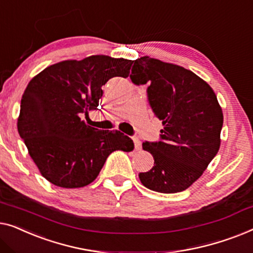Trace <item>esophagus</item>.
Here are the masks:
<instances>
[{
    "label": "esophagus",
    "mask_w": 253,
    "mask_h": 253,
    "mask_svg": "<svg viewBox=\"0 0 253 253\" xmlns=\"http://www.w3.org/2000/svg\"><path fill=\"white\" fill-rule=\"evenodd\" d=\"M133 142H134L135 150H140V149H141V141H140V138H138L137 136H133Z\"/></svg>",
    "instance_id": "34e87169"
}]
</instances>
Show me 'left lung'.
<instances>
[{
    "label": "left lung",
    "mask_w": 253,
    "mask_h": 253,
    "mask_svg": "<svg viewBox=\"0 0 253 253\" xmlns=\"http://www.w3.org/2000/svg\"><path fill=\"white\" fill-rule=\"evenodd\" d=\"M129 78L149 84V105L164 125L158 141L142 144L155 163L138 177L158 193L186 190L219 151L223 115L214 91L191 71L148 56L134 60Z\"/></svg>",
    "instance_id": "8db88e82"
}]
</instances>
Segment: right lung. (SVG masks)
Instances as JSON below:
<instances>
[{
	"instance_id": "add662e5",
	"label": "right lung",
	"mask_w": 253,
	"mask_h": 253,
	"mask_svg": "<svg viewBox=\"0 0 253 253\" xmlns=\"http://www.w3.org/2000/svg\"><path fill=\"white\" fill-rule=\"evenodd\" d=\"M134 62L109 56L54 64L30 81L21 98L18 133L49 182L62 188L91 183L116 150L131 151L130 137L99 130L83 120L96 110L102 86L129 76Z\"/></svg>"
}]
</instances>
